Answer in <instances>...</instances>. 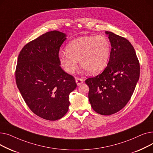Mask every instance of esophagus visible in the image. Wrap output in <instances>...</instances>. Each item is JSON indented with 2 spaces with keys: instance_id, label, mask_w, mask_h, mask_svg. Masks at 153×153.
Wrapping results in <instances>:
<instances>
[{
  "instance_id": "obj_1",
  "label": "esophagus",
  "mask_w": 153,
  "mask_h": 153,
  "mask_svg": "<svg viewBox=\"0 0 153 153\" xmlns=\"http://www.w3.org/2000/svg\"><path fill=\"white\" fill-rule=\"evenodd\" d=\"M76 82L77 85H80L81 84L83 83L84 81H83V80H82V79H81V78L76 77Z\"/></svg>"
}]
</instances>
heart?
<instances>
[{
	"instance_id": "obj_1",
	"label": "heart",
	"mask_w": 153,
	"mask_h": 153,
	"mask_svg": "<svg viewBox=\"0 0 153 153\" xmlns=\"http://www.w3.org/2000/svg\"><path fill=\"white\" fill-rule=\"evenodd\" d=\"M65 51L59 53L61 66L68 74H72L77 68V61L89 74L99 73L107 65L110 45L107 38L102 35L79 37L66 47Z\"/></svg>"
}]
</instances>
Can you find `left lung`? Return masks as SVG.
Listing matches in <instances>:
<instances>
[{
	"label": "left lung",
	"mask_w": 153,
	"mask_h": 153,
	"mask_svg": "<svg viewBox=\"0 0 153 153\" xmlns=\"http://www.w3.org/2000/svg\"><path fill=\"white\" fill-rule=\"evenodd\" d=\"M111 43L107 66L101 74L85 80L93 110L110 115L122 110L131 99L140 77V62L127 39L105 31Z\"/></svg>",
	"instance_id": "left-lung-1"
}]
</instances>
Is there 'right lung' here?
<instances>
[{
    "label": "right lung",
    "mask_w": 153,
    "mask_h": 153,
    "mask_svg": "<svg viewBox=\"0 0 153 153\" xmlns=\"http://www.w3.org/2000/svg\"><path fill=\"white\" fill-rule=\"evenodd\" d=\"M66 35L46 32L23 46L15 70L16 83L23 100L33 113L54 121L69 106V94L77 87L74 77L61 68L60 47Z\"/></svg>",
    "instance_id": "add662e5"
}]
</instances>
